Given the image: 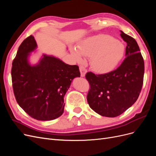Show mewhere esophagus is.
<instances>
[{
  "label": "esophagus",
  "instance_id": "esophagus-1",
  "mask_svg": "<svg viewBox=\"0 0 156 156\" xmlns=\"http://www.w3.org/2000/svg\"><path fill=\"white\" fill-rule=\"evenodd\" d=\"M79 70H80V72H81V76L84 77V75H85V74L87 73V69H85V68L83 66H80Z\"/></svg>",
  "mask_w": 156,
  "mask_h": 156
}]
</instances>
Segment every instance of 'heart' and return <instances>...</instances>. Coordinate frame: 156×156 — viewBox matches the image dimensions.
Here are the masks:
<instances>
[{"label":"heart","mask_w":156,"mask_h":156,"mask_svg":"<svg viewBox=\"0 0 156 156\" xmlns=\"http://www.w3.org/2000/svg\"><path fill=\"white\" fill-rule=\"evenodd\" d=\"M71 53L79 63L84 62L83 56L90 58L92 69L100 74L107 73L117 67L124 58L125 47L120 41L107 34L87 37Z\"/></svg>","instance_id":"b5f03b06"}]
</instances>
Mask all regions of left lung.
Masks as SVG:
<instances>
[{"label":"left lung","mask_w":156,"mask_h":156,"mask_svg":"<svg viewBox=\"0 0 156 156\" xmlns=\"http://www.w3.org/2000/svg\"><path fill=\"white\" fill-rule=\"evenodd\" d=\"M120 36L127 43L126 58L120 66L101 75L88 72L90 84L87 101L93 111L106 117L122 114L137 100L143 84L144 60L133 37L122 31Z\"/></svg>","instance_id":"left-lung-1"}]
</instances>
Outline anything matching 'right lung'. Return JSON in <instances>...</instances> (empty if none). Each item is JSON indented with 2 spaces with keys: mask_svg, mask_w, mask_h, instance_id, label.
I'll list each match as a JSON object with an SVG mask.
<instances>
[{
  "mask_svg": "<svg viewBox=\"0 0 156 156\" xmlns=\"http://www.w3.org/2000/svg\"><path fill=\"white\" fill-rule=\"evenodd\" d=\"M37 48L34 36L22 42L12 62V81L16 101L28 115L41 121L54 120L64 112V97L72 80L80 77L79 66L44 55L31 66L30 53Z\"/></svg>",
  "mask_w": 156,
  "mask_h": 156,
  "instance_id": "1",
  "label": "right lung"
}]
</instances>
